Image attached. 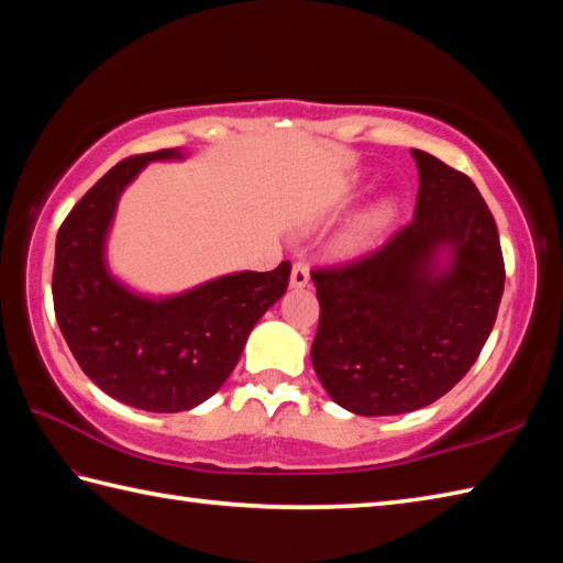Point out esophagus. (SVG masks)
Returning <instances> with one entry per match:
<instances>
[{
    "label": "esophagus",
    "mask_w": 563,
    "mask_h": 563,
    "mask_svg": "<svg viewBox=\"0 0 563 563\" xmlns=\"http://www.w3.org/2000/svg\"><path fill=\"white\" fill-rule=\"evenodd\" d=\"M290 285L292 288H307L309 285V266L302 261H297L290 273Z\"/></svg>",
    "instance_id": "34e87169"
}]
</instances>
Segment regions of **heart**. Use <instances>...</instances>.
<instances>
[{"label":"heart","mask_w":563,"mask_h":563,"mask_svg":"<svg viewBox=\"0 0 563 563\" xmlns=\"http://www.w3.org/2000/svg\"><path fill=\"white\" fill-rule=\"evenodd\" d=\"M391 214H394V202L382 200L377 208L369 210L365 218L357 222L349 234H345L343 239L345 251H349V254H363V251H367L375 244L377 234L385 230L387 222L391 220Z\"/></svg>","instance_id":"1"}]
</instances>
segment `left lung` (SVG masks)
<instances>
[{
	"label": "left lung",
	"instance_id": "1",
	"mask_svg": "<svg viewBox=\"0 0 563 563\" xmlns=\"http://www.w3.org/2000/svg\"><path fill=\"white\" fill-rule=\"evenodd\" d=\"M411 154L413 220L373 254L312 273L314 373L357 416L409 413L448 394L479 357L504 295L496 220L472 178Z\"/></svg>",
	"mask_w": 563,
	"mask_h": 563
}]
</instances>
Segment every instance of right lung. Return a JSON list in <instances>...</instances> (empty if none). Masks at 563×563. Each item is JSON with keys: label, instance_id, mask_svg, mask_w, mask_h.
<instances>
[{"label": "right lung", "instance_id": "1", "mask_svg": "<svg viewBox=\"0 0 563 563\" xmlns=\"http://www.w3.org/2000/svg\"><path fill=\"white\" fill-rule=\"evenodd\" d=\"M181 157L159 150L118 162L71 208L55 242L53 302L71 355L109 397L154 413L188 411L210 399L290 280V263L283 261L268 273H230L152 300L113 278L106 236L118 198L150 162Z\"/></svg>", "mask_w": 563, "mask_h": 563}]
</instances>
